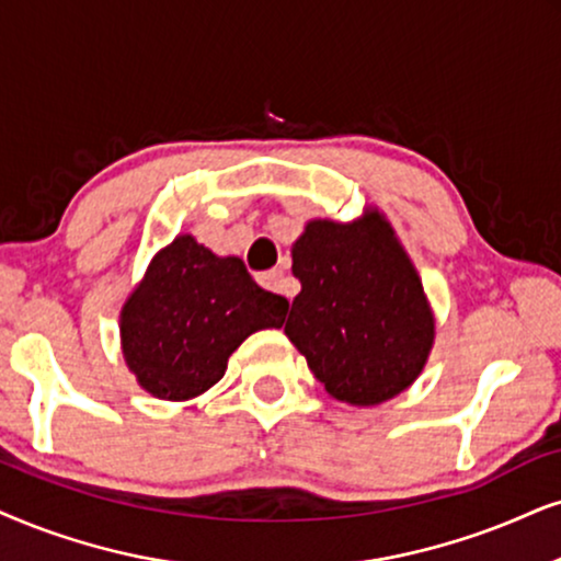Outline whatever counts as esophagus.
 Returning <instances> with one entry per match:
<instances>
[{"label": "esophagus", "mask_w": 561, "mask_h": 561, "mask_svg": "<svg viewBox=\"0 0 561 561\" xmlns=\"http://www.w3.org/2000/svg\"><path fill=\"white\" fill-rule=\"evenodd\" d=\"M259 285L268 289V293H279V295H287V276H285V268H268V272H261L259 276Z\"/></svg>", "instance_id": "esophagus-1"}]
</instances>
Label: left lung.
<instances>
[{
  "label": "left lung",
  "instance_id": "obj_1",
  "mask_svg": "<svg viewBox=\"0 0 561 561\" xmlns=\"http://www.w3.org/2000/svg\"><path fill=\"white\" fill-rule=\"evenodd\" d=\"M300 295L285 333L333 399L375 407L409 388L435 339L416 268L378 211L313 219L293 248Z\"/></svg>",
  "mask_w": 561,
  "mask_h": 561
}]
</instances>
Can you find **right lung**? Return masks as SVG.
Returning a JSON list of instances; mask_svg holds the SVG:
<instances>
[{
    "label": "right lung",
    "mask_w": 561,
    "mask_h": 561,
    "mask_svg": "<svg viewBox=\"0 0 561 561\" xmlns=\"http://www.w3.org/2000/svg\"><path fill=\"white\" fill-rule=\"evenodd\" d=\"M287 308L285 297L251 279L243 261L219 259L179 236L152 259L124 305L126 365L158 399H194L222 378L243 339L279 329Z\"/></svg>",
    "instance_id": "1"
}]
</instances>
